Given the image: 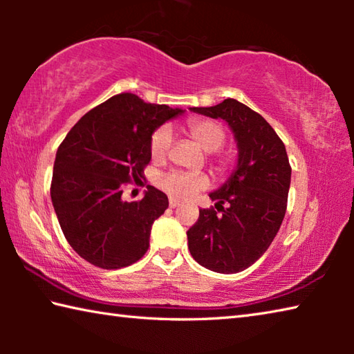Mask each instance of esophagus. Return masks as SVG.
Returning <instances> with one entry per match:
<instances>
[{
  "label": "esophagus",
  "instance_id": "obj_1",
  "mask_svg": "<svg viewBox=\"0 0 354 354\" xmlns=\"http://www.w3.org/2000/svg\"><path fill=\"white\" fill-rule=\"evenodd\" d=\"M169 205H170V207H178L179 205H181V201H178V200H175V198H170V201H169Z\"/></svg>",
  "mask_w": 354,
  "mask_h": 354
}]
</instances>
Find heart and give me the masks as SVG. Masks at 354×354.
<instances>
[{
	"label": "heart",
	"mask_w": 354,
	"mask_h": 354,
	"mask_svg": "<svg viewBox=\"0 0 354 354\" xmlns=\"http://www.w3.org/2000/svg\"><path fill=\"white\" fill-rule=\"evenodd\" d=\"M187 133L198 145L206 151H217L225 143V131L217 122L207 118H190L187 122ZM173 134L171 129L162 127L156 129L151 140H149V153L154 160H162L171 147ZM215 162L218 169H226L230 160L225 156H215ZM159 185L170 195L176 198H190L200 190H205L209 185V179L206 175L198 171H181L175 170L160 176Z\"/></svg>",
	"instance_id": "1"
}]
</instances>
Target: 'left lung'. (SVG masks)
I'll return each mask as SVG.
<instances>
[{"instance_id":"obj_1","label":"left lung","mask_w":354,"mask_h":354,"mask_svg":"<svg viewBox=\"0 0 354 354\" xmlns=\"http://www.w3.org/2000/svg\"><path fill=\"white\" fill-rule=\"evenodd\" d=\"M190 111L225 120L239 149L236 170L209 194L215 209H200L187 231L190 254L212 272H242L266 253L283 223L292 173L286 147L266 118L237 100Z\"/></svg>"}]
</instances>
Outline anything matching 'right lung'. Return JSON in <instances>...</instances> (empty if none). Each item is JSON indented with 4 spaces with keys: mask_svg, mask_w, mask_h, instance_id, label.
Returning a JSON list of instances; mask_svg holds the SVG:
<instances>
[{
    "mask_svg": "<svg viewBox=\"0 0 354 354\" xmlns=\"http://www.w3.org/2000/svg\"><path fill=\"white\" fill-rule=\"evenodd\" d=\"M183 112L120 93L88 111L59 145L51 201L65 239L82 259L115 270L147 253L153 221L169 198L148 185L140 201L129 203L122 198L123 187L143 178L154 131Z\"/></svg>",
    "mask_w": 354,
    "mask_h": 354,
    "instance_id": "1",
    "label": "right lung"
}]
</instances>
